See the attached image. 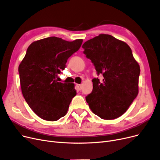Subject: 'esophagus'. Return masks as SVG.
Wrapping results in <instances>:
<instances>
[{"instance_id": "1", "label": "esophagus", "mask_w": 160, "mask_h": 160, "mask_svg": "<svg viewBox=\"0 0 160 160\" xmlns=\"http://www.w3.org/2000/svg\"><path fill=\"white\" fill-rule=\"evenodd\" d=\"M76 86H77V87H78V88L80 90H81V89H82V85L81 84H76Z\"/></svg>"}]
</instances>
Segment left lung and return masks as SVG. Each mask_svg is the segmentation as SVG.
<instances>
[{
  "mask_svg": "<svg viewBox=\"0 0 160 160\" xmlns=\"http://www.w3.org/2000/svg\"><path fill=\"white\" fill-rule=\"evenodd\" d=\"M98 75L93 90L86 97L92 112L103 120H114L127 111L138 94L140 68L126 42L101 34L82 45Z\"/></svg>",
  "mask_w": 160,
  "mask_h": 160,
  "instance_id": "1",
  "label": "left lung"
}]
</instances>
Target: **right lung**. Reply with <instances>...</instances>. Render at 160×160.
Returning a JSON list of instances; mask_svg holds the SVG:
<instances>
[{"mask_svg": "<svg viewBox=\"0 0 160 160\" xmlns=\"http://www.w3.org/2000/svg\"><path fill=\"white\" fill-rule=\"evenodd\" d=\"M82 41L69 42L56 37L34 41L18 66L24 99L44 120L56 121L64 116L76 95L74 84L58 82L56 77L64 70L67 60L79 50Z\"/></svg>", "mask_w": 160, "mask_h": 160, "instance_id": "right-lung-1", "label": "right lung"}]
</instances>
